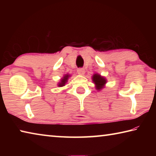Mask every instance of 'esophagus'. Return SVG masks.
<instances>
[{"label": "esophagus", "instance_id": "esophagus-1", "mask_svg": "<svg viewBox=\"0 0 156 156\" xmlns=\"http://www.w3.org/2000/svg\"><path fill=\"white\" fill-rule=\"evenodd\" d=\"M78 73L81 76H84V73H85V69L83 68H79L78 69Z\"/></svg>", "mask_w": 156, "mask_h": 156}]
</instances>
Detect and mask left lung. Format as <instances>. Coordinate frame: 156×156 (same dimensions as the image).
Here are the masks:
<instances>
[{"instance_id": "8db88e82", "label": "left lung", "mask_w": 156, "mask_h": 156, "mask_svg": "<svg viewBox=\"0 0 156 156\" xmlns=\"http://www.w3.org/2000/svg\"><path fill=\"white\" fill-rule=\"evenodd\" d=\"M91 78L94 84H95V87H96V89H97V91H99L105 88V84L107 82L106 78L96 73L92 76Z\"/></svg>"}]
</instances>
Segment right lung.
Masks as SVG:
<instances>
[{
  "instance_id": "add662e5",
  "label": "right lung",
  "mask_w": 156,
  "mask_h": 156,
  "mask_svg": "<svg viewBox=\"0 0 156 156\" xmlns=\"http://www.w3.org/2000/svg\"><path fill=\"white\" fill-rule=\"evenodd\" d=\"M71 77V75L69 74V73H67V74H65L63 76V77L60 79V81L58 83V86L59 87H64L65 85V84L67 83L68 79Z\"/></svg>"
}]
</instances>
